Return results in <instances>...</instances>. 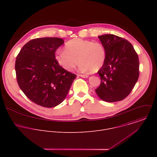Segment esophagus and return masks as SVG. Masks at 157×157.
<instances>
[{"mask_svg":"<svg viewBox=\"0 0 157 157\" xmlns=\"http://www.w3.org/2000/svg\"><path fill=\"white\" fill-rule=\"evenodd\" d=\"M80 76L83 78H88L89 76L87 75H80Z\"/></svg>","mask_w":157,"mask_h":157,"instance_id":"34e87169","label":"esophagus"}]
</instances>
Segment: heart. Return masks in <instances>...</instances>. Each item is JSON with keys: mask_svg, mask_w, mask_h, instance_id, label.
<instances>
[{"mask_svg": "<svg viewBox=\"0 0 157 157\" xmlns=\"http://www.w3.org/2000/svg\"><path fill=\"white\" fill-rule=\"evenodd\" d=\"M106 56L105 49L99 42L74 38L64 45V50H57L55 59L57 63L66 71L74 70L78 64L82 71H98L103 66Z\"/></svg>", "mask_w": 157, "mask_h": 157, "instance_id": "heart-1", "label": "heart"}]
</instances>
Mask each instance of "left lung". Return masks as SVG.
<instances>
[{"label":"left lung","instance_id":"obj_1","mask_svg":"<svg viewBox=\"0 0 157 157\" xmlns=\"http://www.w3.org/2000/svg\"><path fill=\"white\" fill-rule=\"evenodd\" d=\"M105 49V60L98 71L100 86L95 89L102 101L114 102L124 99L131 93L139 76V60L132 44L113 34L99 36Z\"/></svg>","mask_w":157,"mask_h":157}]
</instances>
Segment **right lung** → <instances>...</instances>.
<instances>
[{"instance_id":"right-lung-1","label":"right lung","mask_w":157,"mask_h":157,"mask_svg":"<svg viewBox=\"0 0 157 157\" xmlns=\"http://www.w3.org/2000/svg\"><path fill=\"white\" fill-rule=\"evenodd\" d=\"M63 43V39L56 37L33 39L16 58L15 69L20 89L30 101L42 107L61 104L76 78L55 59V52Z\"/></svg>"}]
</instances>
